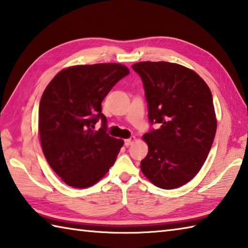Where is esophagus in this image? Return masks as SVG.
Segmentation results:
<instances>
[{
	"instance_id": "esophagus-1",
	"label": "esophagus",
	"mask_w": 248,
	"mask_h": 248,
	"mask_svg": "<svg viewBox=\"0 0 248 248\" xmlns=\"http://www.w3.org/2000/svg\"><path fill=\"white\" fill-rule=\"evenodd\" d=\"M135 140V138L134 137H132V138H130V139H127V140H124V145L125 146H130L131 144H132L133 142Z\"/></svg>"
}]
</instances>
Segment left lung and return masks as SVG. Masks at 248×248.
<instances>
[{
  "label": "left lung",
  "instance_id": "1",
  "mask_svg": "<svg viewBox=\"0 0 248 248\" xmlns=\"http://www.w3.org/2000/svg\"><path fill=\"white\" fill-rule=\"evenodd\" d=\"M143 81L149 123L148 154L140 170L155 186L174 189L200 171L214 142L217 121L206 82L187 67L159 61L132 65Z\"/></svg>",
  "mask_w": 248,
  "mask_h": 248
}]
</instances>
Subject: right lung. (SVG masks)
<instances>
[{
	"label": "right lung",
	"instance_id": "1",
	"mask_svg": "<svg viewBox=\"0 0 248 248\" xmlns=\"http://www.w3.org/2000/svg\"><path fill=\"white\" fill-rule=\"evenodd\" d=\"M129 73L119 63L75 65L58 73L44 91L38 109L43 153L69 186L94 185L115 163L124 140L106 133L101 103ZM99 120L101 128L94 130Z\"/></svg>",
	"mask_w": 248,
	"mask_h": 248
}]
</instances>
